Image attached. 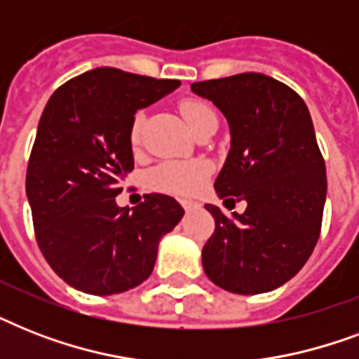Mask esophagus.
Wrapping results in <instances>:
<instances>
[{"instance_id": "1", "label": "esophagus", "mask_w": 359, "mask_h": 359, "mask_svg": "<svg viewBox=\"0 0 359 359\" xmlns=\"http://www.w3.org/2000/svg\"><path fill=\"white\" fill-rule=\"evenodd\" d=\"M182 203V207H184V210H196V208H199V203L196 201H180Z\"/></svg>"}]
</instances>
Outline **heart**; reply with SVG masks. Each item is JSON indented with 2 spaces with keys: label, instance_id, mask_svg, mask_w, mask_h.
Listing matches in <instances>:
<instances>
[{
  "label": "heart",
  "instance_id": "b5f03b06",
  "mask_svg": "<svg viewBox=\"0 0 359 359\" xmlns=\"http://www.w3.org/2000/svg\"><path fill=\"white\" fill-rule=\"evenodd\" d=\"M180 114L184 115L186 123L190 124L194 132L201 128L208 121L216 119L214 109L205 100L199 98H184L179 104ZM145 115L135 114L132 126H130V143L137 147L141 141V130H143ZM210 169L201 160H169L152 169L149 175V182L152 188L160 191H171L179 196H194L201 190L208 179Z\"/></svg>",
  "mask_w": 359,
  "mask_h": 359
}]
</instances>
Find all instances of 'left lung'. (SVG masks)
<instances>
[{
    "label": "left lung",
    "instance_id": "8db88e82",
    "mask_svg": "<svg viewBox=\"0 0 359 359\" xmlns=\"http://www.w3.org/2000/svg\"><path fill=\"white\" fill-rule=\"evenodd\" d=\"M225 115L231 151L214 188L248 203L216 222L203 248L208 279L235 294H261L294 278L317 245L326 201V165L300 95L259 72L191 83ZM233 197L231 198L230 196Z\"/></svg>",
    "mask_w": 359,
    "mask_h": 359
}]
</instances>
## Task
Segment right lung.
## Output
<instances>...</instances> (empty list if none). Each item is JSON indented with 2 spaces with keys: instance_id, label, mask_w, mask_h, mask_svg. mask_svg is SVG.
I'll use <instances>...</instances> for the list:
<instances>
[{
  "instance_id": "add662e5",
  "label": "right lung",
  "mask_w": 359,
  "mask_h": 359,
  "mask_svg": "<svg viewBox=\"0 0 359 359\" xmlns=\"http://www.w3.org/2000/svg\"><path fill=\"white\" fill-rule=\"evenodd\" d=\"M179 86L100 67L63 83L48 100L25 191L36 244L70 287L97 296L137 287L151 276L160 238L184 216L163 194H149L134 208L115 203L134 169L135 111Z\"/></svg>"
}]
</instances>
